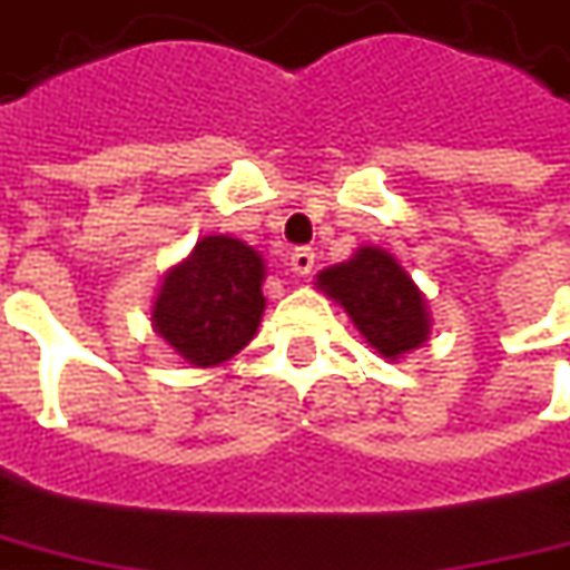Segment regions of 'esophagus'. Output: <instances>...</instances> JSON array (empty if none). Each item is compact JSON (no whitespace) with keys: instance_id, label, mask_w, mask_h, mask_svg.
<instances>
[{"instance_id":"obj_1","label":"esophagus","mask_w":570,"mask_h":570,"mask_svg":"<svg viewBox=\"0 0 570 570\" xmlns=\"http://www.w3.org/2000/svg\"><path fill=\"white\" fill-rule=\"evenodd\" d=\"M292 269L297 276H311L313 273V250L311 247H297L292 254Z\"/></svg>"}]
</instances>
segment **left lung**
I'll return each instance as SVG.
<instances>
[{
  "label": "left lung",
  "mask_w": 570,
  "mask_h": 570,
  "mask_svg": "<svg viewBox=\"0 0 570 570\" xmlns=\"http://www.w3.org/2000/svg\"><path fill=\"white\" fill-rule=\"evenodd\" d=\"M316 288L345 307L366 345L376 347L385 361H399L430 338L423 292L383 247H357L351 259L323 269Z\"/></svg>",
  "instance_id": "1"
}]
</instances>
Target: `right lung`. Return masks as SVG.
<instances>
[{
  "mask_svg": "<svg viewBox=\"0 0 570 570\" xmlns=\"http://www.w3.org/2000/svg\"><path fill=\"white\" fill-rule=\"evenodd\" d=\"M263 278L266 266L250 244L232 235L197 240L159 285L153 330L187 364H225L257 335L266 307Z\"/></svg>",
  "mask_w": 570,
  "mask_h": 570,
  "instance_id": "add662e5",
  "label": "right lung"
}]
</instances>
